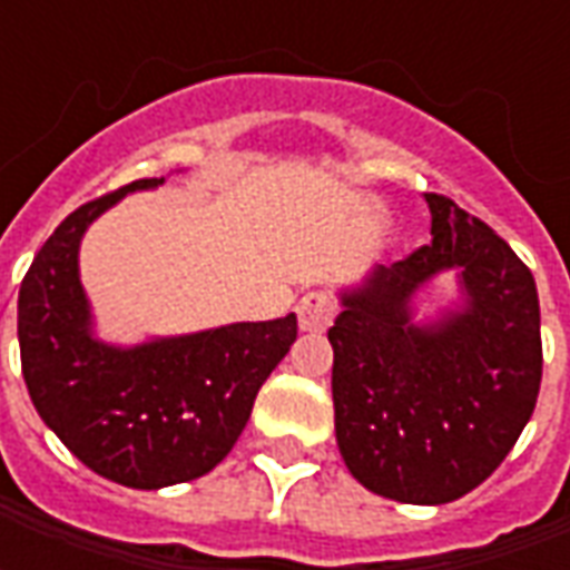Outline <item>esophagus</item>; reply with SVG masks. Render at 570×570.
Returning <instances> with one entry per match:
<instances>
[{"label":"esophagus","mask_w":570,"mask_h":570,"mask_svg":"<svg viewBox=\"0 0 570 570\" xmlns=\"http://www.w3.org/2000/svg\"><path fill=\"white\" fill-rule=\"evenodd\" d=\"M335 298L330 293H321V289H314L308 296H302V302L296 305L298 314V330L302 333H323L335 317Z\"/></svg>","instance_id":"obj_1"}]
</instances>
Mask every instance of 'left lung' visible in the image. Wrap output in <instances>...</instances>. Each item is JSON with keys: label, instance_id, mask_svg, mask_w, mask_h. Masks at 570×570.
I'll return each mask as SVG.
<instances>
[{"label": "left lung", "instance_id": "1", "mask_svg": "<svg viewBox=\"0 0 570 570\" xmlns=\"http://www.w3.org/2000/svg\"><path fill=\"white\" fill-rule=\"evenodd\" d=\"M430 240L342 289L333 345L335 440L351 476L400 503L464 498L501 466L540 391V302L510 244L445 195H424ZM459 272L462 305L411 321V298Z\"/></svg>", "mask_w": 570, "mask_h": 570}]
</instances>
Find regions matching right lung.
<instances>
[{
  "label": "right lung",
  "mask_w": 570,
  "mask_h": 570,
  "mask_svg": "<svg viewBox=\"0 0 570 570\" xmlns=\"http://www.w3.org/2000/svg\"><path fill=\"white\" fill-rule=\"evenodd\" d=\"M161 183L137 179L69 213L18 296L20 366L36 412L94 473L146 491L204 476L232 452L298 330L296 314H286L134 347L94 338L81 235L116 200Z\"/></svg>",
  "instance_id": "right-lung-1"
}]
</instances>
